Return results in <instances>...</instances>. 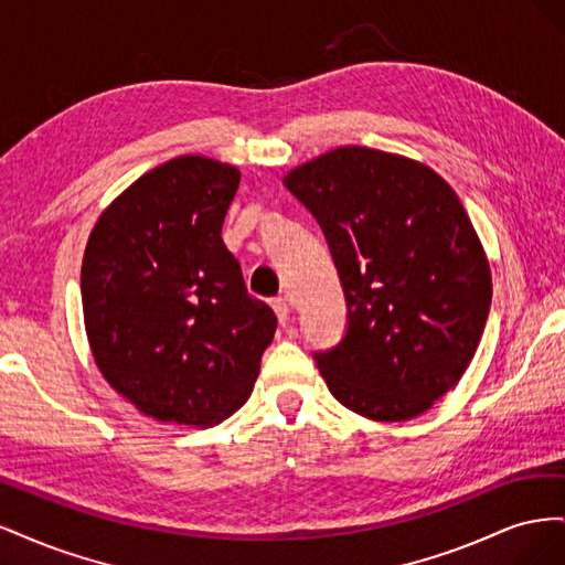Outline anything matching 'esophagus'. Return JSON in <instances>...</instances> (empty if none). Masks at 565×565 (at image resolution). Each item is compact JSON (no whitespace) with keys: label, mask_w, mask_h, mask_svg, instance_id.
I'll return each mask as SVG.
<instances>
[{"label":"esophagus","mask_w":565,"mask_h":565,"mask_svg":"<svg viewBox=\"0 0 565 565\" xmlns=\"http://www.w3.org/2000/svg\"><path fill=\"white\" fill-rule=\"evenodd\" d=\"M270 306H273V311H276V316L280 318V322H285L289 318V311H292V306H289V301L285 297L273 299Z\"/></svg>","instance_id":"obj_1"}]
</instances>
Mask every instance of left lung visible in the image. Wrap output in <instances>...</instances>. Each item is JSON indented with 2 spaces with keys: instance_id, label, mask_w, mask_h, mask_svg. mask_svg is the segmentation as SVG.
<instances>
[{
  "instance_id": "8db88e82",
  "label": "left lung",
  "mask_w": 565,
  "mask_h": 565,
  "mask_svg": "<svg viewBox=\"0 0 565 565\" xmlns=\"http://www.w3.org/2000/svg\"><path fill=\"white\" fill-rule=\"evenodd\" d=\"M287 191L328 241L347 332L316 351L332 396L377 422L426 413L481 341L492 280L452 188L401 156L344 146L292 169Z\"/></svg>"
}]
</instances>
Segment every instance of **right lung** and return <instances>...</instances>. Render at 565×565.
I'll return each instance as SVG.
<instances>
[{
    "label": "right lung",
    "mask_w": 565,
    "mask_h": 565,
    "mask_svg": "<svg viewBox=\"0 0 565 565\" xmlns=\"http://www.w3.org/2000/svg\"><path fill=\"white\" fill-rule=\"evenodd\" d=\"M241 172L185 156L150 169L100 214L82 262L98 370L141 409L212 426L249 398L278 318L221 241Z\"/></svg>",
    "instance_id": "obj_1"
}]
</instances>
